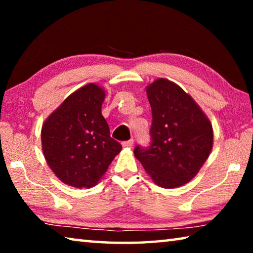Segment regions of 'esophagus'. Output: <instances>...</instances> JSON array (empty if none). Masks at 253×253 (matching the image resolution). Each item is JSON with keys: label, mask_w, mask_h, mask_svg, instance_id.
Wrapping results in <instances>:
<instances>
[{"label": "esophagus", "mask_w": 253, "mask_h": 253, "mask_svg": "<svg viewBox=\"0 0 253 253\" xmlns=\"http://www.w3.org/2000/svg\"><path fill=\"white\" fill-rule=\"evenodd\" d=\"M132 145H134V139H129V140H126V142H123L124 147H131Z\"/></svg>", "instance_id": "1"}]
</instances>
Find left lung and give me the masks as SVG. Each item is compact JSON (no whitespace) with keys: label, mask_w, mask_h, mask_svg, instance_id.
Masks as SVG:
<instances>
[{"label":"left lung","mask_w":253,"mask_h":253,"mask_svg":"<svg viewBox=\"0 0 253 253\" xmlns=\"http://www.w3.org/2000/svg\"><path fill=\"white\" fill-rule=\"evenodd\" d=\"M152 108L151 143L134 148L157 185L174 188L193 178L212 149L213 130L208 117L181 87L157 79L146 88Z\"/></svg>","instance_id":"8db88e82"}]
</instances>
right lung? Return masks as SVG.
<instances>
[{"instance_id":"obj_1","label":"right lung","mask_w":253,"mask_h":253,"mask_svg":"<svg viewBox=\"0 0 253 253\" xmlns=\"http://www.w3.org/2000/svg\"><path fill=\"white\" fill-rule=\"evenodd\" d=\"M105 91L95 84L78 89L44 122L42 151L60 181L78 188L96 185L122 145L101 115Z\"/></svg>"}]
</instances>
